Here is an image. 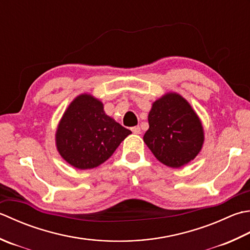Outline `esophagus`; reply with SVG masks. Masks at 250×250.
Here are the masks:
<instances>
[{"label":"esophagus","mask_w":250,"mask_h":250,"mask_svg":"<svg viewBox=\"0 0 250 250\" xmlns=\"http://www.w3.org/2000/svg\"><path fill=\"white\" fill-rule=\"evenodd\" d=\"M132 132H133L134 134H141V128L138 125V126H133V128L131 129Z\"/></svg>","instance_id":"esophagus-1"}]
</instances>
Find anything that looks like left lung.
I'll return each instance as SVG.
<instances>
[{
	"instance_id": "1",
	"label": "left lung",
	"mask_w": 250,
	"mask_h": 250,
	"mask_svg": "<svg viewBox=\"0 0 250 250\" xmlns=\"http://www.w3.org/2000/svg\"><path fill=\"white\" fill-rule=\"evenodd\" d=\"M144 142L161 164L181 168L203 148V124L189 103L178 93H166L155 101L148 114Z\"/></svg>"
}]
</instances>
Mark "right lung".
<instances>
[{"mask_svg":"<svg viewBox=\"0 0 250 250\" xmlns=\"http://www.w3.org/2000/svg\"><path fill=\"white\" fill-rule=\"evenodd\" d=\"M131 133L105 114L100 100L83 93L63 112L55 134L56 148L72 167L92 169L105 163Z\"/></svg>","mask_w":250,"mask_h":250,"instance_id":"obj_1","label":"right lung"}]
</instances>
